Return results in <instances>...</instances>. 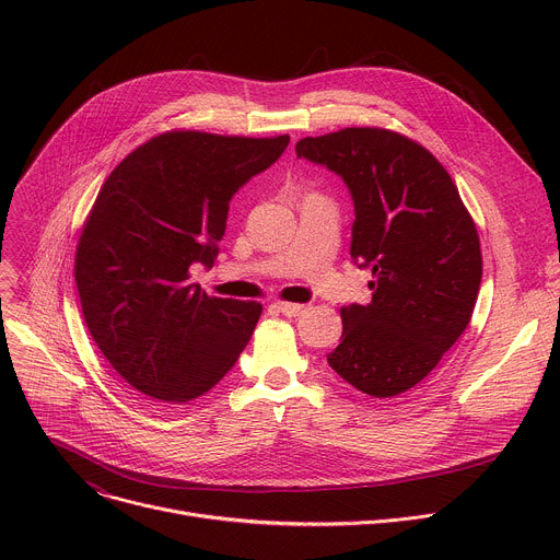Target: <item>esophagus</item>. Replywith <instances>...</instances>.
I'll list each match as a JSON object with an SVG mask.
<instances>
[{"label":"esophagus","instance_id":"34e87169","mask_svg":"<svg viewBox=\"0 0 560 560\" xmlns=\"http://www.w3.org/2000/svg\"><path fill=\"white\" fill-rule=\"evenodd\" d=\"M275 307H277L281 314H285V316H299V314L305 312V305H303V303H290V301H279Z\"/></svg>","mask_w":560,"mask_h":560}]
</instances>
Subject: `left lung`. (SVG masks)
<instances>
[{"mask_svg": "<svg viewBox=\"0 0 560 560\" xmlns=\"http://www.w3.org/2000/svg\"><path fill=\"white\" fill-rule=\"evenodd\" d=\"M337 173L354 201L350 255L372 270V301L341 307L330 368L374 398L423 381L465 332L483 277L481 244L460 195L421 143L385 128L296 141Z\"/></svg>", "mask_w": 560, "mask_h": 560, "instance_id": "1", "label": "left lung"}]
</instances>
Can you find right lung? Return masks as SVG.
Segmentation results:
<instances>
[{"label":"right lung","mask_w":560,"mask_h":560,"mask_svg":"<svg viewBox=\"0 0 560 560\" xmlns=\"http://www.w3.org/2000/svg\"><path fill=\"white\" fill-rule=\"evenodd\" d=\"M288 143V135L171 130L104 182L79 234L74 281L97 348L152 401H192L248 346L261 303L206 294L190 266L212 268L232 195Z\"/></svg>","instance_id":"add662e5"}]
</instances>
